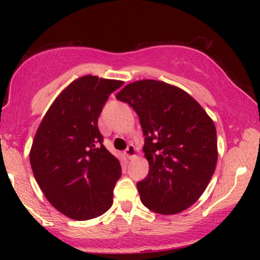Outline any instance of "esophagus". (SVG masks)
<instances>
[{"mask_svg": "<svg viewBox=\"0 0 260 260\" xmlns=\"http://www.w3.org/2000/svg\"><path fill=\"white\" fill-rule=\"evenodd\" d=\"M124 156L128 157V159H133V157H136V148H134V145L129 144L127 147L126 150H124Z\"/></svg>", "mask_w": 260, "mask_h": 260, "instance_id": "obj_1", "label": "esophagus"}]
</instances>
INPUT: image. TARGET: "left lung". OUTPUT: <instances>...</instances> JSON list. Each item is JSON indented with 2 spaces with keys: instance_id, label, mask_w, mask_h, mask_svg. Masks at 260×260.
<instances>
[{
  "instance_id": "1",
  "label": "left lung",
  "mask_w": 260,
  "mask_h": 260,
  "mask_svg": "<svg viewBox=\"0 0 260 260\" xmlns=\"http://www.w3.org/2000/svg\"><path fill=\"white\" fill-rule=\"evenodd\" d=\"M116 99L137 112L145 137L149 174L137 183L143 204L164 215L194 204L215 171L213 120L189 94L160 80L131 83Z\"/></svg>"
}]
</instances>
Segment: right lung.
I'll list each match as a JSON object with an SVG mask.
<instances>
[{
    "instance_id": "obj_1",
    "label": "right lung",
    "mask_w": 260,
    "mask_h": 260,
    "mask_svg": "<svg viewBox=\"0 0 260 260\" xmlns=\"http://www.w3.org/2000/svg\"><path fill=\"white\" fill-rule=\"evenodd\" d=\"M121 80L84 76L58 95L39 126L30 165L39 187L59 213L74 220L103 215L112 205L120 161L104 147L103 107Z\"/></svg>"
}]
</instances>
